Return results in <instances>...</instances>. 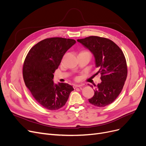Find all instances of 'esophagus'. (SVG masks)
<instances>
[{
	"mask_svg": "<svg viewBox=\"0 0 146 146\" xmlns=\"http://www.w3.org/2000/svg\"><path fill=\"white\" fill-rule=\"evenodd\" d=\"M82 86L80 85H73V88L75 89V88H80V87H82Z\"/></svg>",
	"mask_w": 146,
	"mask_h": 146,
	"instance_id": "34e87169",
	"label": "esophagus"
}]
</instances>
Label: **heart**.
I'll use <instances>...</instances> for the list:
<instances>
[{
    "instance_id": "heart-1",
    "label": "heart",
    "mask_w": 146,
    "mask_h": 146,
    "mask_svg": "<svg viewBox=\"0 0 146 146\" xmlns=\"http://www.w3.org/2000/svg\"><path fill=\"white\" fill-rule=\"evenodd\" d=\"M83 52H87V51H83ZM76 80H78V78H76Z\"/></svg>"
}]
</instances>
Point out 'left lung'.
Segmentation results:
<instances>
[{
	"label": "left lung",
	"instance_id": "1",
	"mask_svg": "<svg viewBox=\"0 0 146 146\" xmlns=\"http://www.w3.org/2000/svg\"><path fill=\"white\" fill-rule=\"evenodd\" d=\"M77 41L93 54L98 68L95 75H101L102 82L95 85V95L89 99V103L96 107L111 104L119 96L127 79V66L123 52L106 38L90 36Z\"/></svg>",
	"mask_w": 146,
	"mask_h": 146
}]
</instances>
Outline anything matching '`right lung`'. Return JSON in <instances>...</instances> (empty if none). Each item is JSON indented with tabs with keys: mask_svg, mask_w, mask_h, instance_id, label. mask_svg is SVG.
I'll use <instances>...</instances> for the list:
<instances>
[{
	"mask_svg": "<svg viewBox=\"0 0 146 146\" xmlns=\"http://www.w3.org/2000/svg\"><path fill=\"white\" fill-rule=\"evenodd\" d=\"M76 43L73 39L46 38L29 51L23 65V78L34 99L44 108L57 110L66 104L73 87L53 82L55 70L66 52Z\"/></svg>",
	"mask_w": 146,
	"mask_h": 146,
	"instance_id": "obj_1",
	"label": "right lung"
}]
</instances>
